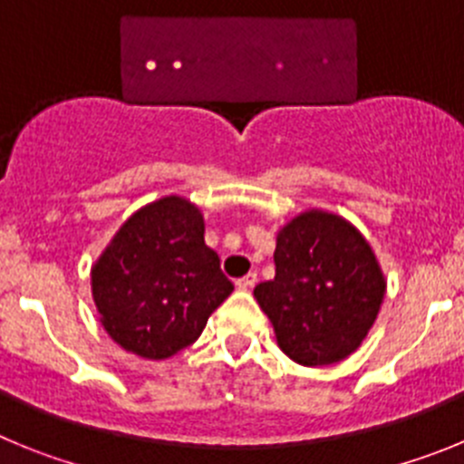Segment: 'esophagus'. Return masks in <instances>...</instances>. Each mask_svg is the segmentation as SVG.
Instances as JSON below:
<instances>
[{
  "label": "esophagus",
  "mask_w": 464,
  "mask_h": 464,
  "mask_svg": "<svg viewBox=\"0 0 464 464\" xmlns=\"http://www.w3.org/2000/svg\"><path fill=\"white\" fill-rule=\"evenodd\" d=\"M257 283V274H246V276H241V278H237V288H241V290H251L253 285H256Z\"/></svg>",
  "instance_id": "obj_1"
}]
</instances>
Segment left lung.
I'll use <instances>...</instances> for the list:
<instances>
[{
    "instance_id": "left-lung-1",
    "label": "left lung",
    "mask_w": 464,
    "mask_h": 464,
    "mask_svg": "<svg viewBox=\"0 0 464 464\" xmlns=\"http://www.w3.org/2000/svg\"><path fill=\"white\" fill-rule=\"evenodd\" d=\"M276 276L256 285L278 346L304 367L339 362L367 337L385 285L370 244L353 225L302 213L278 232Z\"/></svg>"
}]
</instances>
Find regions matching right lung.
<instances>
[{
  "mask_svg": "<svg viewBox=\"0 0 464 464\" xmlns=\"http://www.w3.org/2000/svg\"><path fill=\"white\" fill-rule=\"evenodd\" d=\"M232 281L204 244L199 208L165 197L127 220L92 267V297L111 339L141 358L190 346Z\"/></svg>",
  "mask_w": 464,
  "mask_h": 464,
  "instance_id": "add662e5",
  "label": "right lung"
}]
</instances>
